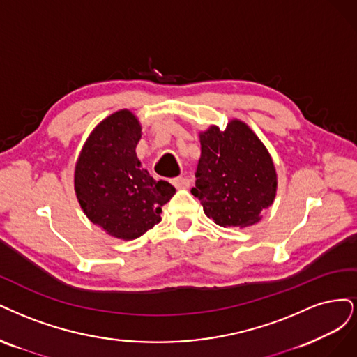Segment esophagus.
I'll return each instance as SVG.
<instances>
[{
	"mask_svg": "<svg viewBox=\"0 0 357 357\" xmlns=\"http://www.w3.org/2000/svg\"><path fill=\"white\" fill-rule=\"evenodd\" d=\"M172 183H174V187L178 190H183V188H188L190 185V181L183 176H178L172 179Z\"/></svg>",
	"mask_w": 357,
	"mask_h": 357,
	"instance_id": "1",
	"label": "esophagus"
}]
</instances>
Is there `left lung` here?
Returning a JSON list of instances; mask_svg holds the SVG:
<instances>
[{"instance_id": "8db88e82", "label": "left lung", "mask_w": 357, "mask_h": 357, "mask_svg": "<svg viewBox=\"0 0 357 357\" xmlns=\"http://www.w3.org/2000/svg\"><path fill=\"white\" fill-rule=\"evenodd\" d=\"M199 137L202 155L191 192L206 216L221 227L259 222L278 191V174L266 145L237 119L224 130L211 126Z\"/></svg>"}]
</instances>
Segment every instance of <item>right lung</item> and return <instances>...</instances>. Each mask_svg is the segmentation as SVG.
Returning a JSON list of instances; mask_svg holds the SVG:
<instances>
[{"label": "right lung", "instance_id": "add662e5", "mask_svg": "<svg viewBox=\"0 0 357 357\" xmlns=\"http://www.w3.org/2000/svg\"><path fill=\"white\" fill-rule=\"evenodd\" d=\"M142 128L135 114L120 109L91 130L74 169V190L83 212L107 234L135 240L162 221V206L174 194L142 167L136 145Z\"/></svg>", "mask_w": 357, "mask_h": 357}]
</instances>
